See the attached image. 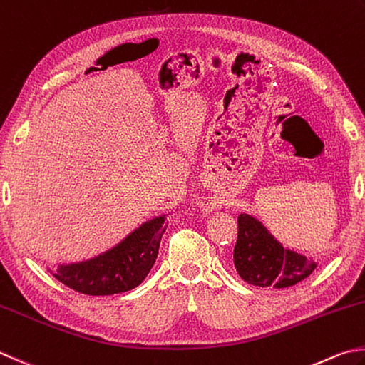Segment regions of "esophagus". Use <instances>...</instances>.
Masks as SVG:
<instances>
[{"label": "esophagus", "instance_id": "34e87169", "mask_svg": "<svg viewBox=\"0 0 365 365\" xmlns=\"http://www.w3.org/2000/svg\"><path fill=\"white\" fill-rule=\"evenodd\" d=\"M213 207H217V205H210V209H213Z\"/></svg>", "mask_w": 365, "mask_h": 365}]
</instances>
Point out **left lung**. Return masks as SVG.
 I'll list each match as a JSON object with an SVG mask.
<instances>
[{
	"label": "left lung",
	"mask_w": 365,
	"mask_h": 365,
	"mask_svg": "<svg viewBox=\"0 0 365 365\" xmlns=\"http://www.w3.org/2000/svg\"><path fill=\"white\" fill-rule=\"evenodd\" d=\"M237 225L234 266L247 283L262 288H288L317 269L315 261L283 248L256 218L240 213Z\"/></svg>",
	"instance_id": "obj_1"
}]
</instances>
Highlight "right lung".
I'll use <instances>...</instances> for the list:
<instances>
[{"label": "right lung", "mask_w": 365, "mask_h": 365, "mask_svg": "<svg viewBox=\"0 0 365 365\" xmlns=\"http://www.w3.org/2000/svg\"><path fill=\"white\" fill-rule=\"evenodd\" d=\"M166 217H156L133 231L103 255L88 261L66 264L53 277L71 289L88 296H110L130 291L144 282L158 256L166 231Z\"/></svg>", "instance_id": "obj_1"}]
</instances>
